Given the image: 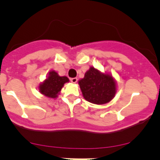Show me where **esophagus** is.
Masks as SVG:
<instances>
[{
    "mask_svg": "<svg viewBox=\"0 0 160 160\" xmlns=\"http://www.w3.org/2000/svg\"><path fill=\"white\" fill-rule=\"evenodd\" d=\"M71 82H72V83H76L77 82V77H74V78H72L71 79Z\"/></svg>",
    "mask_w": 160,
    "mask_h": 160,
    "instance_id": "1",
    "label": "esophagus"
}]
</instances>
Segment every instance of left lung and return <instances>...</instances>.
I'll return each mask as SVG.
<instances>
[{
	"instance_id": "left-lung-1",
	"label": "left lung",
	"mask_w": 160,
	"mask_h": 160,
	"mask_svg": "<svg viewBox=\"0 0 160 160\" xmlns=\"http://www.w3.org/2000/svg\"><path fill=\"white\" fill-rule=\"evenodd\" d=\"M78 83L84 99L92 104H107L117 92V84L112 75L101 72L93 67L85 72L84 77Z\"/></svg>"
}]
</instances>
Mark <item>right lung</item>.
Segmentation results:
<instances>
[{
    "label": "right lung",
    "mask_w": 160,
    "mask_h": 160,
    "mask_svg": "<svg viewBox=\"0 0 160 160\" xmlns=\"http://www.w3.org/2000/svg\"><path fill=\"white\" fill-rule=\"evenodd\" d=\"M69 81L67 77H60L57 72L51 70L46 80L39 84L38 90L44 96L54 99L59 94L64 84Z\"/></svg>",
    "instance_id": "add662e5"
}]
</instances>
